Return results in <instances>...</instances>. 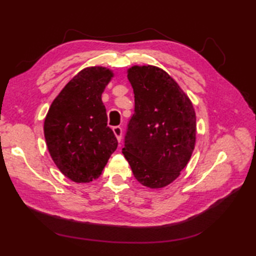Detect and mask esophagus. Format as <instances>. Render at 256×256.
<instances>
[{
    "instance_id": "1",
    "label": "esophagus",
    "mask_w": 256,
    "mask_h": 256,
    "mask_svg": "<svg viewBox=\"0 0 256 256\" xmlns=\"http://www.w3.org/2000/svg\"><path fill=\"white\" fill-rule=\"evenodd\" d=\"M112 130H113V133L116 136L118 142H121V140H122V128L118 126H118H113Z\"/></svg>"
}]
</instances>
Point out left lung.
<instances>
[{
  "label": "left lung",
  "instance_id": "obj_1",
  "mask_svg": "<svg viewBox=\"0 0 256 256\" xmlns=\"http://www.w3.org/2000/svg\"><path fill=\"white\" fill-rule=\"evenodd\" d=\"M128 78L135 108L122 153L138 182L150 188L165 187L186 167L194 148L192 103L158 67L134 66Z\"/></svg>",
  "mask_w": 256,
  "mask_h": 256
}]
</instances>
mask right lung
I'll list each match as a JSON object with an SVG mask.
<instances>
[{"mask_svg":"<svg viewBox=\"0 0 256 256\" xmlns=\"http://www.w3.org/2000/svg\"><path fill=\"white\" fill-rule=\"evenodd\" d=\"M112 77L104 67L81 70L52 101L46 116L48 150L59 170L74 182L99 177L118 148L101 100Z\"/></svg>","mask_w":256,"mask_h":256,"instance_id":"add662e5","label":"right lung"}]
</instances>
